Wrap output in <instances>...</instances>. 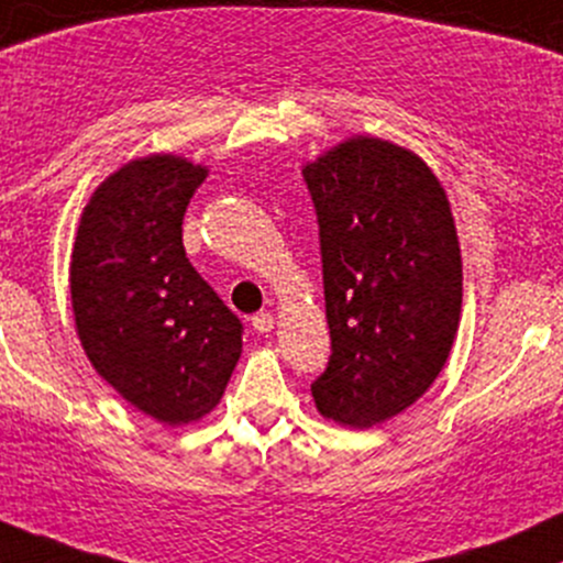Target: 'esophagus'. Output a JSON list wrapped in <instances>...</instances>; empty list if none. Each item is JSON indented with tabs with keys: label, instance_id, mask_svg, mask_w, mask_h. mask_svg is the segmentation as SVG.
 I'll return each instance as SVG.
<instances>
[{
	"label": "esophagus",
	"instance_id": "1",
	"mask_svg": "<svg viewBox=\"0 0 563 563\" xmlns=\"http://www.w3.org/2000/svg\"><path fill=\"white\" fill-rule=\"evenodd\" d=\"M251 325L256 333H269L275 329V318H272V312H256L251 318Z\"/></svg>",
	"mask_w": 563,
	"mask_h": 563
}]
</instances>
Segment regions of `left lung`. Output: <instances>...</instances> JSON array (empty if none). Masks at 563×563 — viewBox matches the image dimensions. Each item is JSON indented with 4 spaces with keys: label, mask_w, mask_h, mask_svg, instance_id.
Masks as SVG:
<instances>
[{
    "label": "left lung",
    "mask_w": 563,
    "mask_h": 563,
    "mask_svg": "<svg viewBox=\"0 0 563 563\" xmlns=\"http://www.w3.org/2000/svg\"><path fill=\"white\" fill-rule=\"evenodd\" d=\"M331 357L312 382L323 417L372 428L441 374L460 325L462 258L446 191L417 154L344 141L307 165Z\"/></svg>",
    "instance_id": "1"
}]
</instances>
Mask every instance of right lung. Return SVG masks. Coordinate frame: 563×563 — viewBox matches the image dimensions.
Masks as SVG:
<instances>
[{
  "label": "right lung",
  "instance_id": "right-lung-1",
  "mask_svg": "<svg viewBox=\"0 0 563 563\" xmlns=\"http://www.w3.org/2000/svg\"><path fill=\"white\" fill-rule=\"evenodd\" d=\"M206 168L154 154L92 195L71 253V305L96 372L128 404L187 424L219 404L243 320L191 267L181 224Z\"/></svg>",
  "mask_w": 563,
  "mask_h": 563
}]
</instances>
